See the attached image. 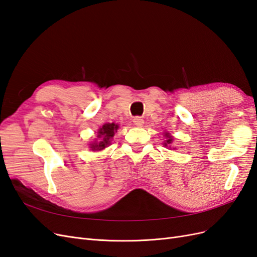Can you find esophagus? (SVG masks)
I'll list each match as a JSON object with an SVG mask.
<instances>
[{
    "label": "esophagus",
    "instance_id": "obj_1",
    "mask_svg": "<svg viewBox=\"0 0 257 257\" xmlns=\"http://www.w3.org/2000/svg\"><path fill=\"white\" fill-rule=\"evenodd\" d=\"M133 123H134V125H136V126H142L144 124V119L142 118V116H134Z\"/></svg>",
    "mask_w": 257,
    "mask_h": 257
}]
</instances>
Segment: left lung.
<instances>
[{
  "mask_svg": "<svg viewBox=\"0 0 257 257\" xmlns=\"http://www.w3.org/2000/svg\"><path fill=\"white\" fill-rule=\"evenodd\" d=\"M165 136L167 137V141H165V146H167V145H170V144H172V143H173V138L170 137L168 134H166Z\"/></svg>",
  "mask_w": 257,
  "mask_h": 257,
  "instance_id": "8db88e82",
  "label": "left lung"
}]
</instances>
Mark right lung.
I'll return each mask as SVG.
<instances>
[{"label": "right lung", "instance_id": "add662e5", "mask_svg": "<svg viewBox=\"0 0 257 257\" xmlns=\"http://www.w3.org/2000/svg\"><path fill=\"white\" fill-rule=\"evenodd\" d=\"M118 124L114 123H106L105 125L102 126V128L98 130L97 137L100 138L98 143L91 144L92 150H103L105 147L110 144V139L113 137L114 133L118 130Z\"/></svg>", "mask_w": 257, "mask_h": 257}]
</instances>
